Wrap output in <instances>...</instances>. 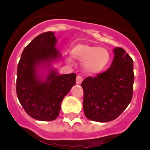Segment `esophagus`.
I'll return each instance as SVG.
<instances>
[{"instance_id":"34e87169","label":"esophagus","mask_w":150,"mask_h":150,"mask_svg":"<svg viewBox=\"0 0 150 150\" xmlns=\"http://www.w3.org/2000/svg\"><path fill=\"white\" fill-rule=\"evenodd\" d=\"M83 81V78L81 76H76V82L77 84H81V82Z\"/></svg>"}]
</instances>
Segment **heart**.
I'll return each mask as SVG.
<instances>
[{
  "label": "heart",
  "mask_w": 150,
  "mask_h": 150,
  "mask_svg": "<svg viewBox=\"0 0 150 150\" xmlns=\"http://www.w3.org/2000/svg\"><path fill=\"white\" fill-rule=\"evenodd\" d=\"M71 56L83 62V69L88 74H98L104 71L110 62V54L107 49L84 43L75 45L71 50ZM67 61L71 63V58H68Z\"/></svg>",
  "instance_id": "b5f03b06"
}]
</instances>
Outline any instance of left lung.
I'll return each mask as SVG.
<instances>
[{"mask_svg":"<svg viewBox=\"0 0 150 150\" xmlns=\"http://www.w3.org/2000/svg\"><path fill=\"white\" fill-rule=\"evenodd\" d=\"M114 58L110 67L81 83L84 90L83 108L86 117L92 121H111L127 108L133 95V60L121 47L113 49Z\"/></svg>","mask_w":150,"mask_h":150,"instance_id":"left-lung-1","label":"left lung"}]
</instances>
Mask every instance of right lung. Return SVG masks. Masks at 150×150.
Returning <instances> with one entry per match:
<instances>
[{
	"label": "right lung",
	"instance_id": "1",
	"mask_svg": "<svg viewBox=\"0 0 150 150\" xmlns=\"http://www.w3.org/2000/svg\"><path fill=\"white\" fill-rule=\"evenodd\" d=\"M52 32L40 34L24 48L18 64L16 94L25 112L35 119H56L61 103L76 84V74H59L52 64L61 54Z\"/></svg>",
	"mask_w": 150,
	"mask_h": 150
}]
</instances>
